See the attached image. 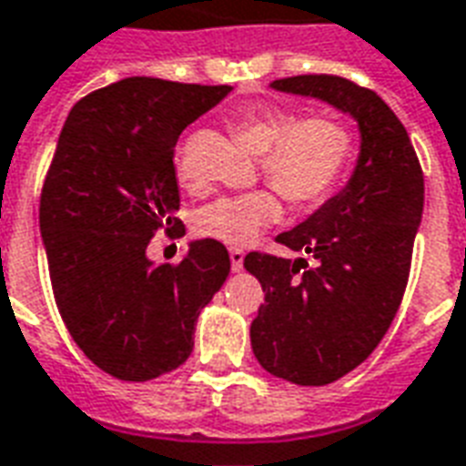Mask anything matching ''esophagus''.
Wrapping results in <instances>:
<instances>
[{"mask_svg": "<svg viewBox=\"0 0 466 466\" xmlns=\"http://www.w3.org/2000/svg\"><path fill=\"white\" fill-rule=\"evenodd\" d=\"M229 261H232L234 271H239L244 267V251L242 249H229Z\"/></svg>", "mask_w": 466, "mask_h": 466, "instance_id": "esophagus-1", "label": "esophagus"}]
</instances>
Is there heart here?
Wrapping results in <instances>:
<instances>
[{"mask_svg": "<svg viewBox=\"0 0 466 466\" xmlns=\"http://www.w3.org/2000/svg\"><path fill=\"white\" fill-rule=\"evenodd\" d=\"M234 136L261 155L267 180L296 209H311L329 198L343 177L353 155V130L336 116H306L271 106H249L232 118ZM175 170L187 182L182 157ZM281 199L274 189H251L242 195L217 198L198 212L195 229L199 237L227 247H247L267 227L281 219Z\"/></svg>", "mask_w": 466, "mask_h": 466, "instance_id": "heart-1", "label": "heart"}]
</instances>
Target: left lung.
Returning a JSON list of instances; mask_svg holds the SVG:
<instances>
[{"instance_id":"1","label":"left lung","mask_w":466,"mask_h":466,"mask_svg":"<svg viewBox=\"0 0 466 466\" xmlns=\"http://www.w3.org/2000/svg\"><path fill=\"white\" fill-rule=\"evenodd\" d=\"M271 88L329 103L360 130L346 187L277 237L316 264L259 251L244 257L264 289L249 330L259 365L296 385H329L373 353L398 313L425 177L405 126L370 88L329 74L279 78Z\"/></svg>"}]
</instances>
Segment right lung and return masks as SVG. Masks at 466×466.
Masks as SVG:
<instances>
[{"label": "right lung", "instance_id": "1", "mask_svg": "<svg viewBox=\"0 0 466 466\" xmlns=\"http://www.w3.org/2000/svg\"><path fill=\"white\" fill-rule=\"evenodd\" d=\"M232 86L133 76L68 113L41 189L39 227L58 313L76 346L118 380L180 368L199 311L229 277L227 247L189 242L180 264H155L160 227L182 237L175 146Z\"/></svg>", "mask_w": 466, "mask_h": 466}]
</instances>
